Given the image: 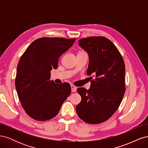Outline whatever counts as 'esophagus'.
Segmentation results:
<instances>
[{
  "mask_svg": "<svg viewBox=\"0 0 148 148\" xmlns=\"http://www.w3.org/2000/svg\"><path fill=\"white\" fill-rule=\"evenodd\" d=\"M71 91H72V92H76V91H77V87L75 86L74 85H71Z\"/></svg>",
  "mask_w": 148,
  "mask_h": 148,
  "instance_id": "esophagus-1",
  "label": "esophagus"
}]
</instances>
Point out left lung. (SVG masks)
Masks as SVG:
<instances>
[{"label":"left lung","mask_w":148,"mask_h":148,"mask_svg":"<svg viewBox=\"0 0 148 148\" xmlns=\"http://www.w3.org/2000/svg\"><path fill=\"white\" fill-rule=\"evenodd\" d=\"M78 44L89 56L87 74L95 79L91 82L88 90L77 89L82 101L76 110L84 122L99 124L108 120L122 101L125 91V63L117 48L105 37L83 38Z\"/></svg>","instance_id":"1"}]
</instances>
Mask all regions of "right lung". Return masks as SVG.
<instances>
[{
	"label": "right lung",
	"mask_w": 148,
	"mask_h": 148,
	"mask_svg": "<svg viewBox=\"0 0 148 148\" xmlns=\"http://www.w3.org/2000/svg\"><path fill=\"white\" fill-rule=\"evenodd\" d=\"M75 40L39 38L31 43L21 57L15 87L22 107L32 119L46 121L56 117L69 96L70 84L51 82V71L57 68L59 58L72 46Z\"/></svg>",
	"instance_id": "right-lung-1"
}]
</instances>
